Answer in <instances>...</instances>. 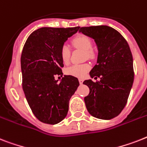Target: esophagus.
Returning <instances> with one entry per match:
<instances>
[{
	"instance_id": "1",
	"label": "esophagus",
	"mask_w": 147,
	"mask_h": 147,
	"mask_svg": "<svg viewBox=\"0 0 147 147\" xmlns=\"http://www.w3.org/2000/svg\"><path fill=\"white\" fill-rule=\"evenodd\" d=\"M78 81H79L80 84H83V82H84V80L82 79V78H79V79H78Z\"/></svg>"
}]
</instances>
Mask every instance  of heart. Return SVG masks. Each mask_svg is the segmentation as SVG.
Returning a JSON list of instances; mask_svg holds the SVG:
<instances>
[{"instance_id":"obj_1","label":"heart","mask_w":147,"mask_h":147,"mask_svg":"<svg viewBox=\"0 0 147 147\" xmlns=\"http://www.w3.org/2000/svg\"><path fill=\"white\" fill-rule=\"evenodd\" d=\"M74 46L77 48H80L86 52V54L88 57H91V50L93 47L92 41L88 37L85 35H79L76 37L72 40ZM71 51H70L69 46L66 44L62 46L60 50V56H61L62 60L64 63H67L69 60ZM90 69V66L89 64L84 63V64H75L70 67L67 68L65 70V72L68 75L75 76L77 78H83L88 73Z\"/></svg>"}]
</instances>
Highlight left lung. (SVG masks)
<instances>
[{
  "instance_id": "1",
  "label": "left lung",
  "mask_w": 147,
  "mask_h": 147,
  "mask_svg": "<svg viewBox=\"0 0 147 147\" xmlns=\"http://www.w3.org/2000/svg\"><path fill=\"white\" fill-rule=\"evenodd\" d=\"M79 32L94 39L98 48L97 63L90 76L100 80L83 82L90 89L84 97L86 107L95 118L112 119L123 110L133 85L131 51L124 37L109 26L82 27Z\"/></svg>"
}]
</instances>
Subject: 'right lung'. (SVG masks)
<instances>
[{"instance_id": "right-lung-1", "label": "right lung", "mask_w": 147, "mask_h": 147, "mask_svg": "<svg viewBox=\"0 0 147 147\" xmlns=\"http://www.w3.org/2000/svg\"><path fill=\"white\" fill-rule=\"evenodd\" d=\"M79 28H40L25 43L21 55L22 89L32 113L41 122L55 125L65 119L70 98L79 85L71 76H65L59 83L55 80L63 75L62 46Z\"/></svg>"}]
</instances>
